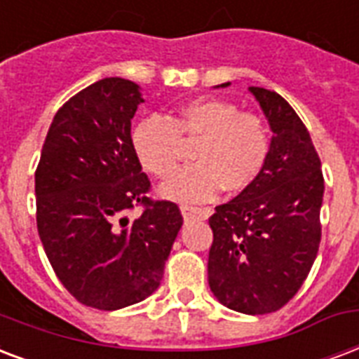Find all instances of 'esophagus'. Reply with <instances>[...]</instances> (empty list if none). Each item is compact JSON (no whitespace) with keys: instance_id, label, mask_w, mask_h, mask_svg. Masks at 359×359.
I'll return each mask as SVG.
<instances>
[{"instance_id":"34e87169","label":"esophagus","mask_w":359,"mask_h":359,"mask_svg":"<svg viewBox=\"0 0 359 359\" xmlns=\"http://www.w3.org/2000/svg\"><path fill=\"white\" fill-rule=\"evenodd\" d=\"M180 212L184 216V220H190V218H209L210 209H199V207H191V205H180Z\"/></svg>"}]
</instances>
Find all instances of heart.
Returning <instances> with one entry per match:
<instances>
[{"instance_id":"1","label":"heart","mask_w":359,"mask_h":359,"mask_svg":"<svg viewBox=\"0 0 359 359\" xmlns=\"http://www.w3.org/2000/svg\"><path fill=\"white\" fill-rule=\"evenodd\" d=\"M182 141H199L194 163L160 186L177 201H205L218 191L246 190L264 171L269 131L264 120L216 97L188 101L171 120L149 116L131 131V147L147 173L165 179L182 158Z\"/></svg>"}]
</instances>
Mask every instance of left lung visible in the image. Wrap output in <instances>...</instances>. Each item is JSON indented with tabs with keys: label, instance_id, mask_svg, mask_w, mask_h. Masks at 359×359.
I'll return each mask as SVG.
<instances>
[{
	"label": "left lung",
	"instance_id": "left-lung-1",
	"mask_svg": "<svg viewBox=\"0 0 359 359\" xmlns=\"http://www.w3.org/2000/svg\"><path fill=\"white\" fill-rule=\"evenodd\" d=\"M248 92L273 131L269 156L258 179L209 218L207 271L224 307L267 314L297 294L316 259L324 177L307 128L288 101L259 86Z\"/></svg>",
	"mask_w": 359,
	"mask_h": 359
}]
</instances>
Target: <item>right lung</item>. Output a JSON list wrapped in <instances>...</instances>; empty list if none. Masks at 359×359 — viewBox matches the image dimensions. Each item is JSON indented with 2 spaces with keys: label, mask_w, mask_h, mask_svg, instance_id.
<instances>
[{
  "label": "right lung",
  "mask_w": 359,
  "mask_h": 359,
  "mask_svg": "<svg viewBox=\"0 0 359 359\" xmlns=\"http://www.w3.org/2000/svg\"><path fill=\"white\" fill-rule=\"evenodd\" d=\"M139 84L107 76L73 95L52 120L35 171L37 231L52 269L76 301L118 311L154 294L182 215L150 201L131 147ZM141 203L137 219L127 212Z\"/></svg>",
  "instance_id": "add662e5"
}]
</instances>
